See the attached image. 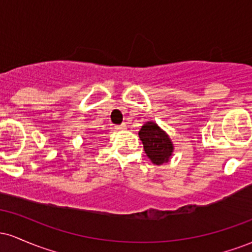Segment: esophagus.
I'll return each instance as SVG.
<instances>
[{
    "label": "esophagus",
    "instance_id": "esophagus-1",
    "mask_svg": "<svg viewBox=\"0 0 252 252\" xmlns=\"http://www.w3.org/2000/svg\"><path fill=\"white\" fill-rule=\"evenodd\" d=\"M115 128H116L117 130H124V129H126V124L123 123V124H121V126H116Z\"/></svg>",
    "mask_w": 252,
    "mask_h": 252
}]
</instances>
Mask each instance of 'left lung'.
<instances>
[{"instance_id":"obj_1","label":"left lung","mask_w":252,"mask_h":252,"mask_svg":"<svg viewBox=\"0 0 252 252\" xmlns=\"http://www.w3.org/2000/svg\"><path fill=\"white\" fill-rule=\"evenodd\" d=\"M138 136L143 143L144 152L153 163L161 166L169 162L174 153V144L163 129L155 122L149 121L143 124L138 131Z\"/></svg>"}]
</instances>
